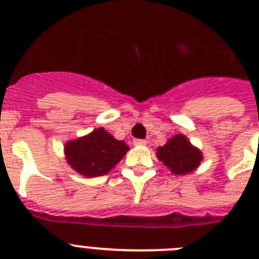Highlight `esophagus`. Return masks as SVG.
Instances as JSON below:
<instances>
[{"instance_id": "esophagus-1", "label": "esophagus", "mask_w": 259, "mask_h": 259, "mask_svg": "<svg viewBox=\"0 0 259 259\" xmlns=\"http://www.w3.org/2000/svg\"><path fill=\"white\" fill-rule=\"evenodd\" d=\"M134 145H136V146L146 145V140H140V139H136V140H134Z\"/></svg>"}]
</instances>
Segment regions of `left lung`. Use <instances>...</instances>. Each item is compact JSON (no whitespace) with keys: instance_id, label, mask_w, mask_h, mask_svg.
<instances>
[{"instance_id":"obj_1","label":"left lung","mask_w":259,"mask_h":259,"mask_svg":"<svg viewBox=\"0 0 259 259\" xmlns=\"http://www.w3.org/2000/svg\"><path fill=\"white\" fill-rule=\"evenodd\" d=\"M155 154L174 175H188L193 172L203 159L202 152L192 145L188 137L183 134L168 139L163 146L157 148Z\"/></svg>"}]
</instances>
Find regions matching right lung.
Listing matches in <instances>:
<instances>
[{
  "label": "right lung",
  "instance_id": "1",
  "mask_svg": "<svg viewBox=\"0 0 259 259\" xmlns=\"http://www.w3.org/2000/svg\"><path fill=\"white\" fill-rule=\"evenodd\" d=\"M130 150L124 141L116 140L105 128L65 144V158L72 170L85 178L109 174Z\"/></svg>",
  "mask_w": 259,
  "mask_h": 259
}]
</instances>
